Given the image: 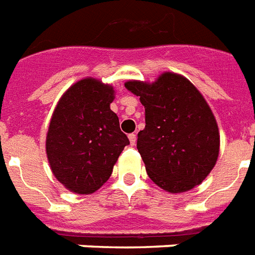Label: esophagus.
Here are the masks:
<instances>
[{
  "label": "esophagus",
  "mask_w": 255,
  "mask_h": 255,
  "mask_svg": "<svg viewBox=\"0 0 255 255\" xmlns=\"http://www.w3.org/2000/svg\"><path fill=\"white\" fill-rule=\"evenodd\" d=\"M128 139H129V144H131V145H135V144H136V135H135V133H129V135H128Z\"/></svg>",
  "instance_id": "1"
}]
</instances>
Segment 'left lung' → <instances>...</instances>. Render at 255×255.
Returning a JSON list of instances; mask_svg holds the SVG:
<instances>
[{"mask_svg": "<svg viewBox=\"0 0 255 255\" xmlns=\"http://www.w3.org/2000/svg\"><path fill=\"white\" fill-rule=\"evenodd\" d=\"M124 86L145 108L137 151L149 178L169 193L201 184L220 153L217 122L204 96L174 73L161 74L153 83L129 81Z\"/></svg>", "mask_w": 255, "mask_h": 255, "instance_id": "obj_1", "label": "left lung"}]
</instances>
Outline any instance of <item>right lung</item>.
Masks as SVG:
<instances>
[{
	"label": "right lung",
	"instance_id": "right-lung-1",
	"mask_svg": "<svg viewBox=\"0 0 255 255\" xmlns=\"http://www.w3.org/2000/svg\"><path fill=\"white\" fill-rule=\"evenodd\" d=\"M114 87L86 78L62 95L50 120L46 153L54 176L69 190L90 194L107 181L126 145L110 104Z\"/></svg>",
	"mask_w": 255,
	"mask_h": 255
}]
</instances>
